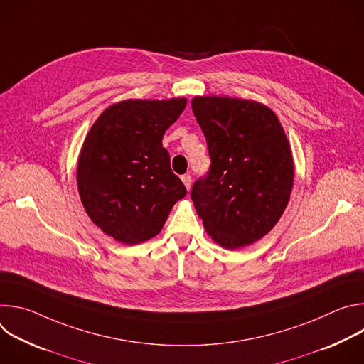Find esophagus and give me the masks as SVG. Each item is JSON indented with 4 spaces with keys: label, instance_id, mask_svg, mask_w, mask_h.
I'll return each instance as SVG.
<instances>
[{
    "label": "esophagus",
    "instance_id": "1",
    "mask_svg": "<svg viewBox=\"0 0 364 364\" xmlns=\"http://www.w3.org/2000/svg\"><path fill=\"white\" fill-rule=\"evenodd\" d=\"M181 181L184 183L186 188H187V190H190V186H191V177H190V174H184V176H181Z\"/></svg>",
    "mask_w": 364,
    "mask_h": 364
}]
</instances>
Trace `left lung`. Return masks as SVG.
<instances>
[{
  "instance_id": "8db88e82",
  "label": "left lung",
  "mask_w": 364,
  "mask_h": 364,
  "mask_svg": "<svg viewBox=\"0 0 364 364\" xmlns=\"http://www.w3.org/2000/svg\"><path fill=\"white\" fill-rule=\"evenodd\" d=\"M191 108L212 161L191 188L196 212L220 246L252 245L278 223L291 196L294 160L284 128L255 100L196 96Z\"/></svg>"
}]
</instances>
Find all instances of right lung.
<instances>
[{
	"instance_id": "right-lung-1",
	"label": "right lung",
	"mask_w": 364,
	"mask_h": 364,
	"mask_svg": "<svg viewBox=\"0 0 364 364\" xmlns=\"http://www.w3.org/2000/svg\"><path fill=\"white\" fill-rule=\"evenodd\" d=\"M186 103V97L118 102L85 138L77 163L82 204L92 222L121 243L159 235L173 205L187 194L163 146V135Z\"/></svg>"
}]
</instances>
